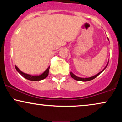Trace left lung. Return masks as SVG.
Listing matches in <instances>:
<instances>
[{"instance_id": "obj_1", "label": "left lung", "mask_w": 122, "mask_h": 122, "mask_svg": "<svg viewBox=\"0 0 122 122\" xmlns=\"http://www.w3.org/2000/svg\"><path fill=\"white\" fill-rule=\"evenodd\" d=\"M108 41H109V40H108ZM108 64V62L107 63V65H106V66H105V68H104V69H103V70H102L101 72H100L99 73H98L97 74H96V75H95V76H93L90 77H88V78H81V77H79L76 76L75 75H74V74L73 73H72V72H70V74H71V77H72L73 79L76 80L80 81H91V80H92L95 79V78H96V77L97 76H99V75H100V74L101 73H102V72H103V71H104V70L105 69H106V68H107Z\"/></svg>"}]
</instances>
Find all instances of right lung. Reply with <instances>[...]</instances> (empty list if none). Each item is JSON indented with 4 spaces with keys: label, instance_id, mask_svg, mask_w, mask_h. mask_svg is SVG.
<instances>
[{
    "label": "right lung",
    "instance_id": "add662e5",
    "mask_svg": "<svg viewBox=\"0 0 122 122\" xmlns=\"http://www.w3.org/2000/svg\"><path fill=\"white\" fill-rule=\"evenodd\" d=\"M15 68L16 71H18V73H19L20 75H22L23 77L25 78V79L30 81H40L42 80L45 79L46 77H47V76L49 75V71L50 66H49L48 68H47V69L44 72L42 73L41 75L38 76H32L29 75V74H26L25 73H23V72H22L16 65H15Z\"/></svg>",
    "mask_w": 122,
    "mask_h": 122
}]
</instances>
